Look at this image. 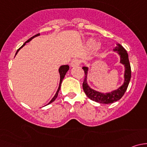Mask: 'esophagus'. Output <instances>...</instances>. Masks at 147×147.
<instances>
[{
    "label": "esophagus",
    "instance_id": "34e87169",
    "mask_svg": "<svg viewBox=\"0 0 147 147\" xmlns=\"http://www.w3.org/2000/svg\"><path fill=\"white\" fill-rule=\"evenodd\" d=\"M80 63H81L80 60H78V59H75V60H73L72 62H71L70 65H71V67H73L79 66V65H80Z\"/></svg>",
    "mask_w": 147,
    "mask_h": 147
}]
</instances>
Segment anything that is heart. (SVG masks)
Here are the masks:
<instances>
[{
    "label": "heart",
    "mask_w": 147,
    "mask_h": 147,
    "mask_svg": "<svg viewBox=\"0 0 147 147\" xmlns=\"http://www.w3.org/2000/svg\"><path fill=\"white\" fill-rule=\"evenodd\" d=\"M87 45L90 46V47H95L96 45H97V42H96V41L94 40L93 39H90L88 40V41H87ZM104 45H102V44H99L97 46V51H102V50H104Z\"/></svg>",
    "instance_id": "1"
}]
</instances>
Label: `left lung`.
I'll return each mask as SVG.
<instances>
[{"label": "left lung", "mask_w": 147, "mask_h": 147, "mask_svg": "<svg viewBox=\"0 0 147 147\" xmlns=\"http://www.w3.org/2000/svg\"><path fill=\"white\" fill-rule=\"evenodd\" d=\"M114 52L117 53L119 56V63L124 67V82L117 90H114L108 92H102L94 90L89 85L87 82V76H88L89 67H83L82 69L84 71V80L83 82V90L86 95L93 101L101 104H111L118 101L122 97L125 93L129 83L131 79V67L129 61L128 53L125 49L120 44H117L116 47L114 48Z\"/></svg>", "instance_id": "8db88e82"}]
</instances>
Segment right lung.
<instances>
[{
	"label": "right lung",
	"mask_w": 147,
	"mask_h": 147,
	"mask_svg": "<svg viewBox=\"0 0 147 147\" xmlns=\"http://www.w3.org/2000/svg\"><path fill=\"white\" fill-rule=\"evenodd\" d=\"M39 35H40V34H37V35H34L33 37H32V38H30L29 40H28L26 41V42H25V43L23 44V45H22L21 47H20V48H19L18 50H17V52H16V55L18 54V53L19 50H20V49H21L22 47H23V46L26 45V44L27 43V42H29L30 41L32 40L34 38H35V37H37V36H39ZM16 55H15V57H16ZM69 66H68V65H61V66H60V67H59V73H60V84H59L58 89H57V92H56V93H55V94L54 97H53V99H52V100H50V102H49V103L47 104V105H49V104H50V103H52V102H54L55 100V99L57 98V95H58V92H59V91H60V87H61L62 82H63V79H64L65 75H66L67 72V71L69 70Z\"/></svg>",
	"instance_id": "1"
}]
</instances>
